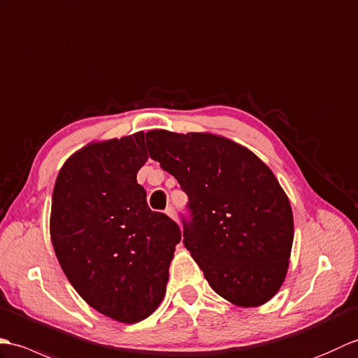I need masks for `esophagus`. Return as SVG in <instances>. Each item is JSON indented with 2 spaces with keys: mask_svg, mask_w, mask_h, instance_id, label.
Segmentation results:
<instances>
[{
  "mask_svg": "<svg viewBox=\"0 0 358 358\" xmlns=\"http://www.w3.org/2000/svg\"><path fill=\"white\" fill-rule=\"evenodd\" d=\"M165 213H166V216H170L173 220H178V214H176V210H174L171 205H170V206H166Z\"/></svg>",
  "mask_w": 358,
  "mask_h": 358,
  "instance_id": "esophagus-1",
  "label": "esophagus"
}]
</instances>
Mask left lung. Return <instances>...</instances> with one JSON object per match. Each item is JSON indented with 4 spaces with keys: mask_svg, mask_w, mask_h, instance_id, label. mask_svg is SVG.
<instances>
[{
    "mask_svg": "<svg viewBox=\"0 0 358 358\" xmlns=\"http://www.w3.org/2000/svg\"><path fill=\"white\" fill-rule=\"evenodd\" d=\"M148 155L188 196L184 245L220 297L264 305L288 271L292 211L279 180L260 159L210 133L152 130Z\"/></svg>",
    "mask_w": 358,
    "mask_h": 358,
    "instance_id": "8db88e82",
    "label": "left lung"
}]
</instances>
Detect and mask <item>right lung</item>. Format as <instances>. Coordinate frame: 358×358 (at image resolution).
Masks as SVG:
<instances>
[{"mask_svg": "<svg viewBox=\"0 0 358 358\" xmlns=\"http://www.w3.org/2000/svg\"><path fill=\"white\" fill-rule=\"evenodd\" d=\"M144 133L94 142L70 156L55 182L50 236L62 271L87 303L136 323L161 303L180 229L152 211L136 174Z\"/></svg>", "mask_w": 358, "mask_h": 358, "instance_id": "add662e5", "label": "right lung"}]
</instances>
